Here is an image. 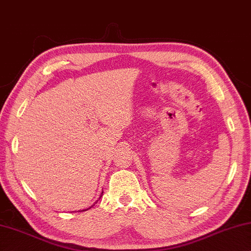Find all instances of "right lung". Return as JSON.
<instances>
[{
  "label": "right lung",
  "mask_w": 251,
  "mask_h": 251,
  "mask_svg": "<svg viewBox=\"0 0 251 251\" xmlns=\"http://www.w3.org/2000/svg\"><path fill=\"white\" fill-rule=\"evenodd\" d=\"M83 211H84V210H83Z\"/></svg>",
  "instance_id": "1"
}]
</instances>
